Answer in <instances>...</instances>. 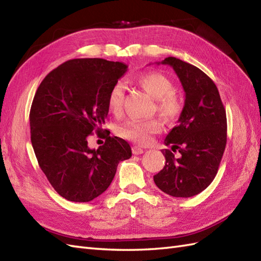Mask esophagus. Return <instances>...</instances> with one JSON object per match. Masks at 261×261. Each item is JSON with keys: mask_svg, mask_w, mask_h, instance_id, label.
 Listing matches in <instances>:
<instances>
[{"mask_svg": "<svg viewBox=\"0 0 261 261\" xmlns=\"http://www.w3.org/2000/svg\"><path fill=\"white\" fill-rule=\"evenodd\" d=\"M143 149L142 148H140V146H133L132 148V153L135 155H139V154H142L143 153Z\"/></svg>", "mask_w": 261, "mask_h": 261, "instance_id": "obj_1", "label": "esophagus"}]
</instances>
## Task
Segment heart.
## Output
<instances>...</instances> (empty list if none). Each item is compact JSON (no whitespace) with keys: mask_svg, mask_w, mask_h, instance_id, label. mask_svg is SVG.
I'll return each instance as SVG.
<instances>
[{"mask_svg":"<svg viewBox=\"0 0 261 261\" xmlns=\"http://www.w3.org/2000/svg\"><path fill=\"white\" fill-rule=\"evenodd\" d=\"M139 84L156 100V111L166 122H173L178 119L183 111V99L173 92V83L161 72H148L138 78ZM124 87L117 83L109 91L107 105L112 115L120 116L123 108ZM161 130V123L158 120H128L119 126L117 132L120 137L136 143L146 144L152 136Z\"/></svg>","mask_w":261,"mask_h":261,"instance_id":"1","label":"heart"}]
</instances>
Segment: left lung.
Segmentation results:
<instances>
[{"instance_id":"left-lung-1","label":"left lung","mask_w":261,"mask_h":261,"mask_svg":"<svg viewBox=\"0 0 261 261\" xmlns=\"http://www.w3.org/2000/svg\"><path fill=\"white\" fill-rule=\"evenodd\" d=\"M161 64L174 69L185 91L178 123L164 140L181 156L176 159L172 150L163 151L165 165L153 179L166 194L191 197L204 191L217 174L227 142L226 111L215 83L204 71L175 57Z\"/></svg>"}]
</instances>
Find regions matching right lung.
<instances>
[{"label":"right lung","mask_w":261,"mask_h":261,"mask_svg":"<svg viewBox=\"0 0 261 261\" xmlns=\"http://www.w3.org/2000/svg\"><path fill=\"white\" fill-rule=\"evenodd\" d=\"M128 66L102 58H77L44 78L33 99L31 141L39 168L59 195L90 202L109 188L120 161L131 158L129 143L105 137L97 150L88 146L101 133L108 115L109 91Z\"/></svg>","instance_id":"right-lung-1"}]
</instances>
